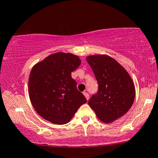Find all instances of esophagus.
<instances>
[{
    "label": "esophagus",
    "instance_id": "esophagus-1",
    "mask_svg": "<svg viewBox=\"0 0 158 158\" xmlns=\"http://www.w3.org/2000/svg\"><path fill=\"white\" fill-rule=\"evenodd\" d=\"M83 94H84V96H85V97H86V100H87V101H88V100L89 99V94L87 93V92H83Z\"/></svg>",
    "mask_w": 158,
    "mask_h": 158
}]
</instances>
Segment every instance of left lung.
<instances>
[{
    "mask_svg": "<svg viewBox=\"0 0 158 158\" xmlns=\"http://www.w3.org/2000/svg\"><path fill=\"white\" fill-rule=\"evenodd\" d=\"M86 60L98 83V92L88 103L101 121L111 123L124 115L132 106L134 83L127 70L108 55H91Z\"/></svg>",
    "mask_w": 158,
    "mask_h": 158,
    "instance_id": "1",
    "label": "left lung"
}]
</instances>
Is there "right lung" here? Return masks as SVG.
<instances>
[{
	"instance_id": "obj_1",
	"label": "right lung",
	"mask_w": 158,
	"mask_h": 158,
	"mask_svg": "<svg viewBox=\"0 0 158 158\" xmlns=\"http://www.w3.org/2000/svg\"><path fill=\"white\" fill-rule=\"evenodd\" d=\"M81 64L77 55L57 52L49 55L31 69L29 98L43 118L55 124H66L79 107L86 103L71 75Z\"/></svg>"
}]
</instances>
